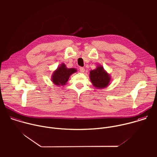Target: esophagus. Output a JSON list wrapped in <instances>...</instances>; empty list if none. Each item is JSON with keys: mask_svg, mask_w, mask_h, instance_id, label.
<instances>
[{"mask_svg": "<svg viewBox=\"0 0 157 157\" xmlns=\"http://www.w3.org/2000/svg\"><path fill=\"white\" fill-rule=\"evenodd\" d=\"M79 71L81 73H84L85 71V69L84 68H82V67H81V68H79Z\"/></svg>", "mask_w": 157, "mask_h": 157, "instance_id": "obj_1", "label": "esophagus"}]
</instances>
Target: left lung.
<instances>
[{
  "label": "left lung",
  "instance_id": "1",
  "mask_svg": "<svg viewBox=\"0 0 157 157\" xmlns=\"http://www.w3.org/2000/svg\"><path fill=\"white\" fill-rule=\"evenodd\" d=\"M89 78L93 85L97 89H104L107 87L111 81V76L101 65H98L96 68L89 72Z\"/></svg>",
  "mask_w": 157,
  "mask_h": 157
}]
</instances>
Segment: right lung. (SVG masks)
I'll list each match as a JSON object with an SVG mask.
<instances>
[{
	"instance_id": "add662e5",
	"label": "right lung",
	"mask_w": 157,
	"mask_h": 157,
	"mask_svg": "<svg viewBox=\"0 0 157 157\" xmlns=\"http://www.w3.org/2000/svg\"><path fill=\"white\" fill-rule=\"evenodd\" d=\"M76 71V68H68L64 63H61L53 72L52 81L58 86H64L68 82L70 76Z\"/></svg>"
}]
</instances>
